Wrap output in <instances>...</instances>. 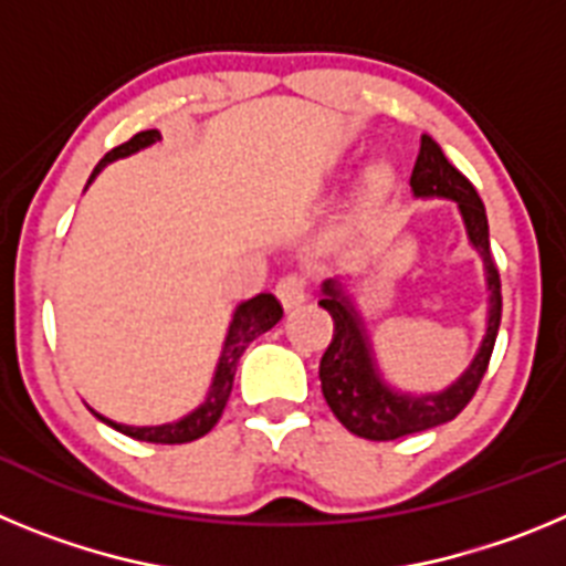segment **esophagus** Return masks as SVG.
Returning <instances> with one entry per match:
<instances>
[{"mask_svg": "<svg viewBox=\"0 0 566 566\" xmlns=\"http://www.w3.org/2000/svg\"><path fill=\"white\" fill-rule=\"evenodd\" d=\"M306 277H300V274H283V277L277 280V297L286 308H297L300 303L306 300Z\"/></svg>", "mask_w": 566, "mask_h": 566, "instance_id": "1", "label": "esophagus"}]
</instances>
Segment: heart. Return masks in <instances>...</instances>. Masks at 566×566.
Wrapping results in <instances>:
<instances>
[{
    "mask_svg": "<svg viewBox=\"0 0 566 566\" xmlns=\"http://www.w3.org/2000/svg\"><path fill=\"white\" fill-rule=\"evenodd\" d=\"M394 181V172L388 164H374L368 172H365V198H379V195L385 192V189L391 187Z\"/></svg>",
    "mask_w": 566,
    "mask_h": 566,
    "instance_id": "obj_1",
    "label": "heart"
}]
</instances>
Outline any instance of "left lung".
Here are the masks:
<instances>
[{
  "instance_id": "1",
  "label": "left lung",
  "mask_w": 566,
  "mask_h": 566,
  "mask_svg": "<svg viewBox=\"0 0 566 566\" xmlns=\"http://www.w3.org/2000/svg\"><path fill=\"white\" fill-rule=\"evenodd\" d=\"M411 189L417 198H442V201L457 203L464 232H468V243L476 249L484 263V283H488L490 292L488 319H484V337L479 343V352L473 354L457 382L437 394L399 391L379 371L371 337H368L365 319L352 294L345 292L339 277L323 280L319 306L326 308L334 319L332 345L319 359L323 397H326L334 417L348 431L363 439H374V442H388V439L428 431V428L457 419L464 405L473 399L484 371H488L499 323H502V280H499V269L493 263V254H490L484 203L473 184L444 158L442 147L433 142L431 135H422V147H419L411 172Z\"/></svg>"
}]
</instances>
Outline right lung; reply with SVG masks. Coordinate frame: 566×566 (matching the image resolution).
Segmentation results:
<instances>
[{
  "mask_svg": "<svg viewBox=\"0 0 566 566\" xmlns=\"http://www.w3.org/2000/svg\"><path fill=\"white\" fill-rule=\"evenodd\" d=\"M155 142H161V133H158V129H144V133L133 135L127 144H122V147L109 149L102 161H98V167L93 169V175H90L87 187L96 181V175L102 172L107 164L118 161V158H127V155H135L138 149L153 147ZM280 317H283V306H280L274 294H266V292L254 294L252 300H243V303L234 306L232 319H229L227 337H223L221 357H218L212 382H209V391L203 394V402L198 405V408H192L187 417L175 419V422H164V424H124V422H113V419L102 417V413L93 411L90 405L87 408L93 411V417L102 419L104 424H109V428L127 433V437L133 439H142V442L184 444V442H192V439H201L203 433H209L214 424H218L223 408H227L229 394H232L234 371H238V359L243 357V352H247L249 343H252L254 337H260V334H266L272 326H277Z\"/></svg>",
  "mask_w": 566,
  "mask_h": 566,
  "instance_id": "1",
  "label": "right lung"
}]
</instances>
